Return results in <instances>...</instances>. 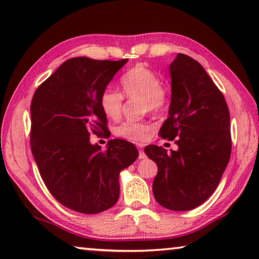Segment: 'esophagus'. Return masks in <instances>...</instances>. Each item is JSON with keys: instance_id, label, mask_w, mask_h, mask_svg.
I'll return each instance as SVG.
<instances>
[{"instance_id": "esophagus-1", "label": "esophagus", "mask_w": 259, "mask_h": 259, "mask_svg": "<svg viewBox=\"0 0 259 259\" xmlns=\"http://www.w3.org/2000/svg\"><path fill=\"white\" fill-rule=\"evenodd\" d=\"M138 147L140 148L139 150V155H138V159L139 160H144V159H146V154L145 153H144V150H143V145H138Z\"/></svg>"}]
</instances>
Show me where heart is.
Listing matches in <instances>:
<instances>
[{"mask_svg":"<svg viewBox=\"0 0 259 259\" xmlns=\"http://www.w3.org/2000/svg\"><path fill=\"white\" fill-rule=\"evenodd\" d=\"M121 87L128 98L144 100L148 112L159 111L165 103L166 94L162 88L161 77L144 64H138L129 69L121 77ZM99 103L105 115L109 119L117 120L121 116L123 96L119 91L106 88L100 95ZM151 130L152 125L147 122L128 121L115 126L114 134L130 142H143L147 139Z\"/></svg>","mask_w":259,"mask_h":259,"instance_id":"obj_1","label":"heart"}]
</instances>
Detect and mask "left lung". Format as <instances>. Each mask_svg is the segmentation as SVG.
<instances>
[{
  "mask_svg": "<svg viewBox=\"0 0 259 259\" xmlns=\"http://www.w3.org/2000/svg\"><path fill=\"white\" fill-rule=\"evenodd\" d=\"M171 102L162 138L178 150L148 145L157 165L153 193L157 203L174 211L202 204L216 190L231 156L230 112L225 98L198 61L178 54L169 66Z\"/></svg>",
  "mask_w": 259,
  "mask_h": 259,
  "instance_id": "1",
  "label": "left lung"
}]
</instances>
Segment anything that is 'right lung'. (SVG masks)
<instances>
[{
    "mask_svg": "<svg viewBox=\"0 0 259 259\" xmlns=\"http://www.w3.org/2000/svg\"><path fill=\"white\" fill-rule=\"evenodd\" d=\"M128 59L65 61L37 88L30 104V148L41 177L55 199L82 213L112 208L120 195L119 175L138 151L122 139L106 150L90 134L107 129L100 95Z\"/></svg>",
    "mask_w": 259,
    "mask_h": 259,
    "instance_id": "obj_1",
    "label": "right lung"
}]
</instances>
